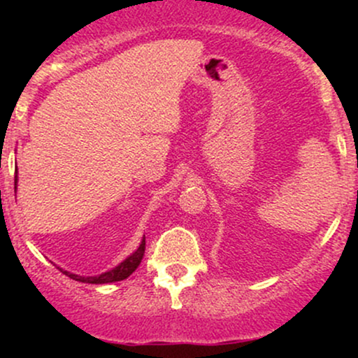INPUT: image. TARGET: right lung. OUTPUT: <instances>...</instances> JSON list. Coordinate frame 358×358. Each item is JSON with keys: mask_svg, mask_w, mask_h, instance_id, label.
Returning a JSON list of instances; mask_svg holds the SVG:
<instances>
[{"mask_svg": "<svg viewBox=\"0 0 358 358\" xmlns=\"http://www.w3.org/2000/svg\"><path fill=\"white\" fill-rule=\"evenodd\" d=\"M16 183H18V175L15 176V188H16ZM145 245H146V241L145 237H143L141 244H139V248L134 250L131 256H127L124 261L119 262L116 268L106 271V273L102 274H97V276H79V274H73V273H69V271H64L60 269L62 273L67 274L71 279H76V281H80V282H89V285H106V282H116V281H122V279L129 278L131 274L136 271V268L139 266V262H141L143 256H145Z\"/></svg>", "mask_w": 358, "mask_h": 358, "instance_id": "add662e5", "label": "right lung"}]
</instances>
